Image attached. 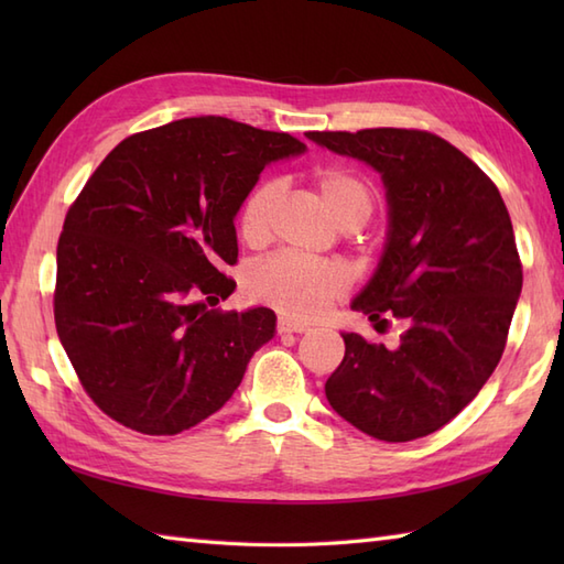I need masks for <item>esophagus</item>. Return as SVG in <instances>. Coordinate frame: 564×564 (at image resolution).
I'll return each mask as SVG.
<instances>
[{
  "label": "esophagus",
  "mask_w": 564,
  "mask_h": 564,
  "mask_svg": "<svg viewBox=\"0 0 564 564\" xmlns=\"http://www.w3.org/2000/svg\"><path fill=\"white\" fill-rule=\"evenodd\" d=\"M275 327H279L281 334H303V332H310V325H303V322L297 319H289V317H279V322H275Z\"/></svg>",
  "instance_id": "1"
}]
</instances>
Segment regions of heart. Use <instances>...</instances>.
Instances as JSON below:
<instances>
[{"label": "heart", "mask_w": 564, "mask_h": 564, "mask_svg": "<svg viewBox=\"0 0 564 564\" xmlns=\"http://www.w3.org/2000/svg\"><path fill=\"white\" fill-rule=\"evenodd\" d=\"M315 186L344 227H361L376 210V196L361 176L341 166H322ZM281 198L279 178H263L245 196L237 213V230L247 245L267 242L273 225L275 203ZM247 293L257 303L279 310L295 319H313L349 289V273L337 261L273 254L249 269Z\"/></svg>", "instance_id": "obj_1"}]
</instances>
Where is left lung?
Instances as JSON below:
<instances>
[{
	"label": "left lung",
	"mask_w": 564,
	"mask_h": 564,
	"mask_svg": "<svg viewBox=\"0 0 564 564\" xmlns=\"http://www.w3.org/2000/svg\"><path fill=\"white\" fill-rule=\"evenodd\" d=\"M382 174L390 235L354 310L388 325L400 346L341 334L344 361L327 378L334 412L378 441L434 434L475 400L505 354L523 267L509 210L480 166L429 130L307 133Z\"/></svg>",
	"instance_id": "8db88e82"
}]
</instances>
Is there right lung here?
<instances>
[{"instance_id": "1", "label": "right lung", "mask_w": 564, "mask_h": 564, "mask_svg": "<svg viewBox=\"0 0 564 564\" xmlns=\"http://www.w3.org/2000/svg\"><path fill=\"white\" fill-rule=\"evenodd\" d=\"M289 133L223 116L130 135L72 203L53 313L84 392L148 436L196 426L232 398L273 337L269 307L208 310L235 291V215L263 166L303 152Z\"/></svg>"}]
</instances>
